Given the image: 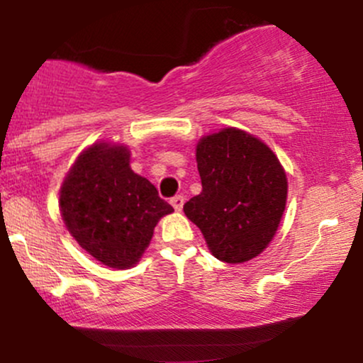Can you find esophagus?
<instances>
[{
    "instance_id": "esophagus-1",
    "label": "esophagus",
    "mask_w": 363,
    "mask_h": 363,
    "mask_svg": "<svg viewBox=\"0 0 363 363\" xmlns=\"http://www.w3.org/2000/svg\"><path fill=\"white\" fill-rule=\"evenodd\" d=\"M170 203H172L174 210H176V211H181V210H182V206H184V196H181V194L174 196V198L170 199Z\"/></svg>"
}]
</instances>
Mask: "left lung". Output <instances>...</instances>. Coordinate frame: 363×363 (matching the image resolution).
I'll return each instance as SVG.
<instances>
[{"instance_id": "left-lung-1", "label": "left lung", "mask_w": 363, "mask_h": 363, "mask_svg": "<svg viewBox=\"0 0 363 363\" xmlns=\"http://www.w3.org/2000/svg\"><path fill=\"white\" fill-rule=\"evenodd\" d=\"M203 191L184 213L205 235L216 259L244 262L259 256L286 205V174L268 145L237 128L203 136L196 147Z\"/></svg>"}]
</instances>
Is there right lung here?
Returning a JSON list of instances; mask_svg holds the SVG:
<instances>
[{"mask_svg":"<svg viewBox=\"0 0 363 363\" xmlns=\"http://www.w3.org/2000/svg\"><path fill=\"white\" fill-rule=\"evenodd\" d=\"M129 155L123 145H91L60 191L69 234L90 256L118 269L140 261L158 220L174 211L148 179L133 172Z\"/></svg>","mask_w":363,"mask_h":363,"instance_id":"obj_1","label":"right lung"}]
</instances>
